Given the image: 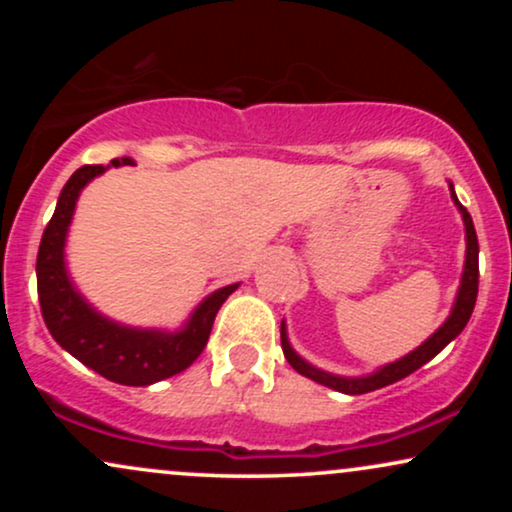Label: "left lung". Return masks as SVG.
I'll list each match as a JSON object with an SVG mask.
<instances>
[{"mask_svg": "<svg viewBox=\"0 0 512 512\" xmlns=\"http://www.w3.org/2000/svg\"><path fill=\"white\" fill-rule=\"evenodd\" d=\"M450 195H452V202L457 204V209L462 211L464 228H467V262H464V274H462L460 291H457L455 308H452V313L448 320H445V325L440 327L431 339H426L419 349H414L411 354L399 358L395 363H390V366L375 370L373 375H366V378H339V375L325 373V370H317L310 366V363H305L303 358L291 349L289 339H286L284 322H281V349H284L286 361H289L298 373L305 375V378L315 380V383L332 387V390L337 392H346V395H366V392L380 390V387L392 385L397 383V380L407 378V375L414 373V370H419L424 363L431 361L433 356L440 354V351H443L445 346H448L452 339L464 330V325H467L469 317H472L474 303H477V293H479V240H477V231H474L472 216H469V211L460 204V199H457L452 185H450Z\"/></svg>", "mask_w": 512, "mask_h": 512, "instance_id": "obj_1", "label": "left lung"}]
</instances>
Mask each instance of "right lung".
I'll list each match as a JSON object with an SVG mask.
<instances>
[{"label":"right lung","mask_w":512,"mask_h":512,"mask_svg":"<svg viewBox=\"0 0 512 512\" xmlns=\"http://www.w3.org/2000/svg\"><path fill=\"white\" fill-rule=\"evenodd\" d=\"M129 158H115L113 166H129ZM103 166H81L57 199L55 214L45 226L35 260L38 274V301L45 325L55 342L74 358L103 378L120 385L144 387L170 375L182 373L197 361L209 342L211 325L219 308L238 289V284L214 291L192 313L185 330L166 334L154 330H134L105 320L76 293L64 269V238L72 223L79 192L88 180L103 173Z\"/></svg>","instance_id":"add662e5"}]
</instances>
